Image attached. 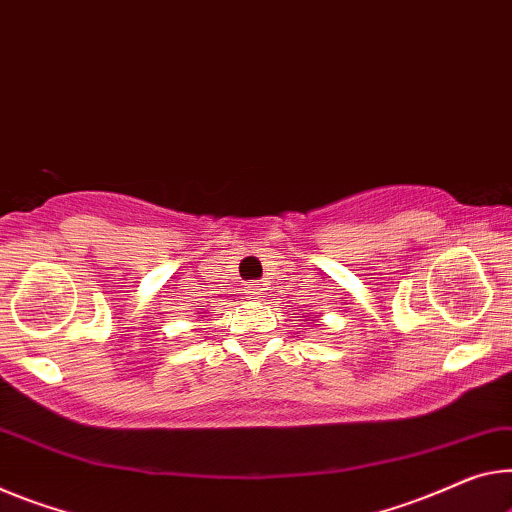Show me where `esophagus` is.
I'll return each mask as SVG.
<instances>
[{
	"label": "esophagus",
	"mask_w": 512,
	"mask_h": 512,
	"mask_svg": "<svg viewBox=\"0 0 512 512\" xmlns=\"http://www.w3.org/2000/svg\"><path fill=\"white\" fill-rule=\"evenodd\" d=\"M261 290H265L261 281H249L245 286V293L251 297V300H256V297L261 295Z\"/></svg>",
	"instance_id": "obj_1"
}]
</instances>
